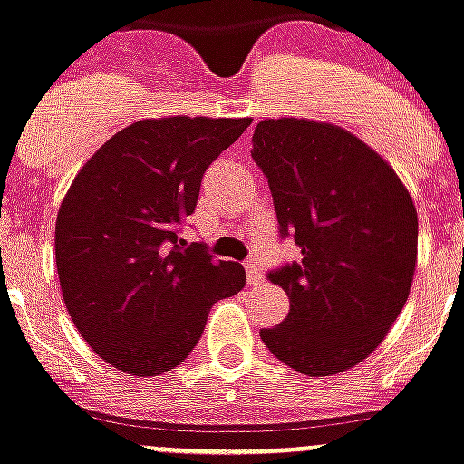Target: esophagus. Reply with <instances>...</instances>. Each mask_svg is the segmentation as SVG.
<instances>
[{"instance_id": "34e87169", "label": "esophagus", "mask_w": 464, "mask_h": 464, "mask_svg": "<svg viewBox=\"0 0 464 464\" xmlns=\"http://www.w3.org/2000/svg\"><path fill=\"white\" fill-rule=\"evenodd\" d=\"M245 271H247V284L257 285L262 284V266H259L257 257H250L245 262Z\"/></svg>"}]
</instances>
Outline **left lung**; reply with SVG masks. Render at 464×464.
Masks as SVG:
<instances>
[{
    "label": "left lung",
    "mask_w": 464,
    "mask_h": 464,
    "mask_svg": "<svg viewBox=\"0 0 464 464\" xmlns=\"http://www.w3.org/2000/svg\"><path fill=\"white\" fill-rule=\"evenodd\" d=\"M252 160L269 180L281 238L303 259L269 271L291 312L259 336L300 374L355 367L383 341L410 295L417 209L389 161L348 130L266 119Z\"/></svg>",
    "instance_id": "1"
}]
</instances>
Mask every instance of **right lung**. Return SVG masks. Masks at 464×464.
<instances>
[{
    "mask_svg": "<svg viewBox=\"0 0 464 464\" xmlns=\"http://www.w3.org/2000/svg\"><path fill=\"white\" fill-rule=\"evenodd\" d=\"M252 119L171 116L123 128L71 183L56 214V271L75 329L111 367L157 376L198 345L207 314L245 269L187 245L207 167Z\"/></svg>",
    "mask_w": 464,
    "mask_h": 464,
    "instance_id": "obj_1",
    "label": "right lung"
}]
</instances>
